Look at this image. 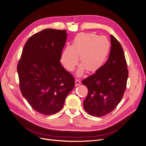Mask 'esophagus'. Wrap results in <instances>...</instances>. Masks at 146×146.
<instances>
[{"label": "esophagus", "instance_id": "34e87169", "mask_svg": "<svg viewBox=\"0 0 146 146\" xmlns=\"http://www.w3.org/2000/svg\"><path fill=\"white\" fill-rule=\"evenodd\" d=\"M80 82L79 81V80H76V86H78L79 85H80Z\"/></svg>", "mask_w": 146, "mask_h": 146}]
</instances>
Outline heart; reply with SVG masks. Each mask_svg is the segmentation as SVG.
<instances>
[{"label":"heart","instance_id":"heart-1","mask_svg":"<svg viewBox=\"0 0 146 146\" xmlns=\"http://www.w3.org/2000/svg\"><path fill=\"white\" fill-rule=\"evenodd\" d=\"M111 48L108 39L93 33H82L74 38L71 46H66L61 54L60 61L69 72L73 71L78 63L81 66L77 72L80 77L85 69L88 72L98 71L104 64Z\"/></svg>","mask_w":146,"mask_h":146}]
</instances>
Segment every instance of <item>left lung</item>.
I'll return each instance as SVG.
<instances>
[{"label": "left lung", "mask_w": 146, "mask_h": 146, "mask_svg": "<svg viewBox=\"0 0 146 146\" xmlns=\"http://www.w3.org/2000/svg\"><path fill=\"white\" fill-rule=\"evenodd\" d=\"M111 47L107 62L98 71L82 81L88 90L83 102L85 111L90 115L104 116L120 102L126 89L128 70L121 44L113 35Z\"/></svg>", "instance_id": "obj_1"}]
</instances>
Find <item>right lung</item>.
<instances>
[{
  "label": "right lung",
  "instance_id": "1",
  "mask_svg": "<svg viewBox=\"0 0 146 146\" xmlns=\"http://www.w3.org/2000/svg\"><path fill=\"white\" fill-rule=\"evenodd\" d=\"M67 36L66 30L52 29L35 34L26 42L17 65L22 94L44 115L58 113L75 86L60 61Z\"/></svg>",
  "mask_w": 146,
  "mask_h": 146
}]
</instances>
